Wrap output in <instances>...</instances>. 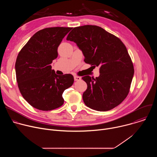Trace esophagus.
Segmentation results:
<instances>
[{"label": "esophagus", "instance_id": "1", "mask_svg": "<svg viewBox=\"0 0 157 157\" xmlns=\"http://www.w3.org/2000/svg\"><path fill=\"white\" fill-rule=\"evenodd\" d=\"M74 79H75V81H80L81 78V77H79V76H74Z\"/></svg>", "mask_w": 157, "mask_h": 157}]
</instances>
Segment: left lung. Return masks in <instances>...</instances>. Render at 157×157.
<instances>
[{"label": "left lung", "mask_w": 157, "mask_h": 157, "mask_svg": "<svg viewBox=\"0 0 157 157\" xmlns=\"http://www.w3.org/2000/svg\"><path fill=\"white\" fill-rule=\"evenodd\" d=\"M74 41L84 56V62L99 66V77L85 76L87 88L82 94L84 104L98 111H107L127 96L134 74L133 65L123 42L96 25L74 28L66 38Z\"/></svg>", "instance_id": "obj_1"}]
</instances>
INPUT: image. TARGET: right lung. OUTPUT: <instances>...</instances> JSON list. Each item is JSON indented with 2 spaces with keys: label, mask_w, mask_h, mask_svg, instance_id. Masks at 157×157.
Instances as JSON below:
<instances>
[{
  "label": "right lung",
  "mask_w": 157,
  "mask_h": 157,
  "mask_svg": "<svg viewBox=\"0 0 157 157\" xmlns=\"http://www.w3.org/2000/svg\"><path fill=\"white\" fill-rule=\"evenodd\" d=\"M72 28L50 27L35 33L20 51L15 62L18 87L32 107L52 110L64 103L62 94L74 82L71 74L58 75L51 63L58 56V47Z\"/></svg>",
  "instance_id": "add662e5"
}]
</instances>
